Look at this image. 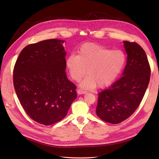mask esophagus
<instances>
[{
  "instance_id": "34e87169",
  "label": "esophagus",
  "mask_w": 159,
  "mask_h": 159,
  "mask_svg": "<svg viewBox=\"0 0 159 159\" xmlns=\"http://www.w3.org/2000/svg\"><path fill=\"white\" fill-rule=\"evenodd\" d=\"M77 92H78V94H85V93H87V91L81 89H78V90H77Z\"/></svg>"
}]
</instances>
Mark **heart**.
<instances>
[{
  "label": "heart",
  "instance_id": "b5f03b06",
  "mask_svg": "<svg viewBox=\"0 0 159 159\" xmlns=\"http://www.w3.org/2000/svg\"><path fill=\"white\" fill-rule=\"evenodd\" d=\"M125 60L121 50L87 43L80 48L78 56L70 55L66 64L74 81H79L87 71L88 75L81 83V87L91 89L97 84L103 88L113 83L122 71Z\"/></svg>",
  "mask_w": 159,
  "mask_h": 159
}]
</instances>
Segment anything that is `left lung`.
<instances>
[{
  "label": "left lung",
  "instance_id": "obj_1",
  "mask_svg": "<svg viewBox=\"0 0 159 159\" xmlns=\"http://www.w3.org/2000/svg\"><path fill=\"white\" fill-rule=\"evenodd\" d=\"M127 54L122 77L98 93L96 114L103 121L117 124L135 111L150 80L151 68L146 53L136 42L124 41Z\"/></svg>",
  "mask_w": 159,
  "mask_h": 159
}]
</instances>
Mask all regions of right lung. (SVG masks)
Wrapping results in <instances>:
<instances>
[{"label":"right lung","instance_id":"right-lung-1","mask_svg":"<svg viewBox=\"0 0 159 159\" xmlns=\"http://www.w3.org/2000/svg\"><path fill=\"white\" fill-rule=\"evenodd\" d=\"M64 42L50 39L28 45L14 65V87L22 107L44 125L63 119L77 98L76 86L65 71Z\"/></svg>","mask_w":159,"mask_h":159}]
</instances>
